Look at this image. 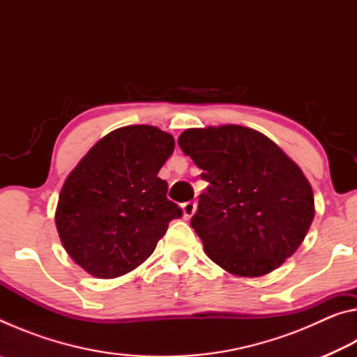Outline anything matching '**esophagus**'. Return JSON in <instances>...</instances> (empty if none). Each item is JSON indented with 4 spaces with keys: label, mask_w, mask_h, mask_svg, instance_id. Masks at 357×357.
<instances>
[{
    "label": "esophagus",
    "mask_w": 357,
    "mask_h": 357,
    "mask_svg": "<svg viewBox=\"0 0 357 357\" xmlns=\"http://www.w3.org/2000/svg\"><path fill=\"white\" fill-rule=\"evenodd\" d=\"M195 211H197V204L193 203V202H187V203L183 204V213H184V219L185 220H189L190 217L195 214Z\"/></svg>",
    "instance_id": "34e87169"
}]
</instances>
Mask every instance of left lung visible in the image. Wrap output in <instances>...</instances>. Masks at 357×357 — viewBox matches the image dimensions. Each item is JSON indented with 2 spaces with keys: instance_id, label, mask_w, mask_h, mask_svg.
I'll use <instances>...</instances> for the list:
<instances>
[{
  "instance_id": "1",
  "label": "left lung",
  "mask_w": 357,
  "mask_h": 357,
  "mask_svg": "<svg viewBox=\"0 0 357 357\" xmlns=\"http://www.w3.org/2000/svg\"><path fill=\"white\" fill-rule=\"evenodd\" d=\"M178 143L209 183L190 225L215 264L261 277L299 249L315 217L313 190L271 138L223 124L187 129Z\"/></svg>"
}]
</instances>
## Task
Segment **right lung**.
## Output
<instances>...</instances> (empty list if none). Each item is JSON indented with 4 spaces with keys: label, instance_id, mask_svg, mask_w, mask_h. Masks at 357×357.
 Wrapping results in <instances>:
<instances>
[{
    "label": "right lung",
    "instance_id": "1",
    "mask_svg": "<svg viewBox=\"0 0 357 357\" xmlns=\"http://www.w3.org/2000/svg\"><path fill=\"white\" fill-rule=\"evenodd\" d=\"M174 138L155 126H124L82 157L59 192L55 223L68 255L96 279H116L153 255L183 215L157 174Z\"/></svg>",
    "mask_w": 357,
    "mask_h": 357
}]
</instances>
